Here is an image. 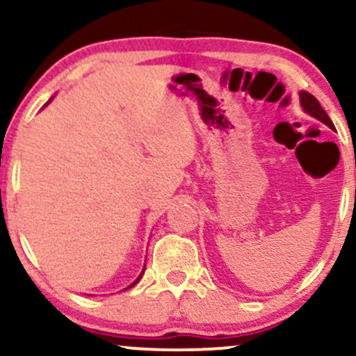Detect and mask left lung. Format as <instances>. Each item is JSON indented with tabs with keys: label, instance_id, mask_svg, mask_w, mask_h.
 Instances as JSON below:
<instances>
[{
	"label": "left lung",
	"instance_id": "8db88e82",
	"mask_svg": "<svg viewBox=\"0 0 356 356\" xmlns=\"http://www.w3.org/2000/svg\"><path fill=\"white\" fill-rule=\"evenodd\" d=\"M300 105H301V108H303L305 112L308 113V115H312L313 118H316V120H320L321 124L328 125L330 129L334 130L332 118H330L328 113L323 110L320 102L314 99L312 93L306 92V90H301V92H300Z\"/></svg>",
	"mask_w": 356,
	"mask_h": 356
}]
</instances>
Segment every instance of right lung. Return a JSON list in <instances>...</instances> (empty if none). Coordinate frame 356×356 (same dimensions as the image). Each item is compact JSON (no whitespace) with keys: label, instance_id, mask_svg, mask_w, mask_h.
I'll use <instances>...</instances> for the list:
<instances>
[{"label":"right lung","instance_id":"add662e5","mask_svg":"<svg viewBox=\"0 0 356 356\" xmlns=\"http://www.w3.org/2000/svg\"><path fill=\"white\" fill-rule=\"evenodd\" d=\"M51 100H53V97H51V99H50V100H48V102H47V104H44V105H43V107H47V105H48V104H50V102H51ZM144 271H145V266H144V269H142V273H140V275H138V277H137V280H136V281H134V283H132V284H130V286H129V288H132V286H136V284L138 283V280H140V277H142V275H144ZM129 288H125V289H129Z\"/></svg>","mask_w":356,"mask_h":356}]
</instances>
